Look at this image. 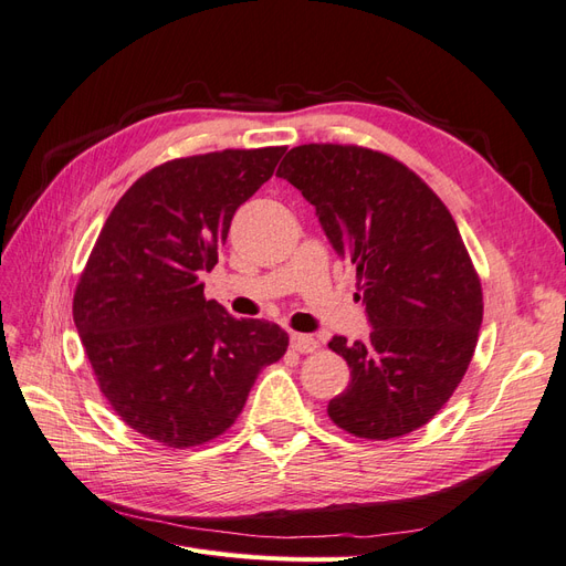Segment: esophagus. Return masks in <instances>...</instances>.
Returning a JSON list of instances; mask_svg holds the SVG:
<instances>
[{
    "label": "esophagus",
    "mask_w": 566,
    "mask_h": 566,
    "mask_svg": "<svg viewBox=\"0 0 566 566\" xmlns=\"http://www.w3.org/2000/svg\"><path fill=\"white\" fill-rule=\"evenodd\" d=\"M290 345H293L295 352L300 354H312L318 349V342L314 335H302V333H293V337H290Z\"/></svg>",
    "instance_id": "34e87169"
}]
</instances>
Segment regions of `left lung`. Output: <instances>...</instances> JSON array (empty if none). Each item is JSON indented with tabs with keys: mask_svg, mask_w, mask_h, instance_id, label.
Wrapping results in <instances>:
<instances>
[{
	"mask_svg": "<svg viewBox=\"0 0 566 566\" xmlns=\"http://www.w3.org/2000/svg\"><path fill=\"white\" fill-rule=\"evenodd\" d=\"M276 177L300 188L337 254L356 266L373 325L364 342H328L352 370L328 403L331 420L375 441L418 430L460 385L484 316L451 212L413 169L364 146H297Z\"/></svg>",
	"mask_w": 566,
	"mask_h": 566,
	"instance_id": "1",
	"label": "left lung"
}]
</instances>
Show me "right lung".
I'll return each mask as SVG.
<instances>
[{"label":"right lung","mask_w":566,"mask_h":566,"mask_svg":"<svg viewBox=\"0 0 566 566\" xmlns=\"http://www.w3.org/2000/svg\"><path fill=\"white\" fill-rule=\"evenodd\" d=\"M283 153L227 148L153 167L117 200L80 273L73 318L98 389L163 447L224 434L256 375L287 349L276 323L233 318L205 300L200 279Z\"/></svg>","instance_id":"add662e5"}]
</instances>
